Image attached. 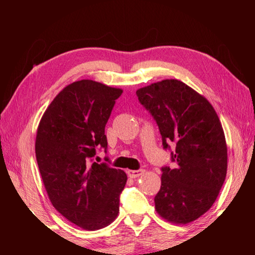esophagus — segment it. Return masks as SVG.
Here are the masks:
<instances>
[{
	"label": "esophagus",
	"instance_id": "obj_1",
	"mask_svg": "<svg viewBox=\"0 0 255 255\" xmlns=\"http://www.w3.org/2000/svg\"><path fill=\"white\" fill-rule=\"evenodd\" d=\"M144 172L145 171L143 169H139V170H128L127 171V174H128L129 178L135 179V178H138V176H140L141 174H144Z\"/></svg>",
	"mask_w": 255,
	"mask_h": 255
}]
</instances>
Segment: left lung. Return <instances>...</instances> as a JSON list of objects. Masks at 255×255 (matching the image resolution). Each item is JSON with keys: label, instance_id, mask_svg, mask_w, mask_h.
Masks as SVG:
<instances>
[{"label": "left lung", "instance_id": "obj_1", "mask_svg": "<svg viewBox=\"0 0 255 255\" xmlns=\"http://www.w3.org/2000/svg\"><path fill=\"white\" fill-rule=\"evenodd\" d=\"M136 94L174 163L162 166L155 208L172 223L196 221L214 205L226 178L227 146L218 116L206 98L178 80L157 82Z\"/></svg>", "mask_w": 255, "mask_h": 255}]
</instances>
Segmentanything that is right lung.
I'll use <instances>...</instances> for the list:
<instances>
[{"instance_id": "right-lung-1", "label": "right lung", "mask_w": 255, "mask_h": 255, "mask_svg": "<svg viewBox=\"0 0 255 255\" xmlns=\"http://www.w3.org/2000/svg\"><path fill=\"white\" fill-rule=\"evenodd\" d=\"M122 93L91 80L74 82L47 108L37 130V163L51 204L88 231L106 227L117 217L126 185L123 170L93 161L98 148L107 153L105 128Z\"/></svg>"}]
</instances>
